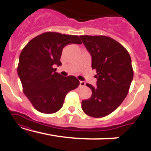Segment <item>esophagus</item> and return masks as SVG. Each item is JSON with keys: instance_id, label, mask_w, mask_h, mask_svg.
Wrapping results in <instances>:
<instances>
[{"instance_id": "34e87169", "label": "esophagus", "mask_w": 151, "mask_h": 151, "mask_svg": "<svg viewBox=\"0 0 151 151\" xmlns=\"http://www.w3.org/2000/svg\"><path fill=\"white\" fill-rule=\"evenodd\" d=\"M85 81H80V82H79V86H80V87H83V86H85Z\"/></svg>"}]
</instances>
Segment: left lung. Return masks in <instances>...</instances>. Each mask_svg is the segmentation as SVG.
Masks as SVG:
<instances>
[{"instance_id":"left-lung-1","label":"left lung","mask_w":151,"mask_h":151,"mask_svg":"<svg viewBox=\"0 0 151 151\" xmlns=\"http://www.w3.org/2000/svg\"><path fill=\"white\" fill-rule=\"evenodd\" d=\"M91 56V67L96 71V86L91 96L81 101V109L88 116L101 118L115 111L129 93L133 77L131 59L124 46L104 35H80Z\"/></svg>"}]
</instances>
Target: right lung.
<instances>
[{
    "label": "right lung",
    "mask_w": 151,
    "mask_h": 151,
    "mask_svg": "<svg viewBox=\"0 0 151 151\" xmlns=\"http://www.w3.org/2000/svg\"><path fill=\"white\" fill-rule=\"evenodd\" d=\"M68 44H81L77 35L46 32L27 43L19 58L18 74L22 90L36 110L53 114L63 106L67 93L79 85L74 76L56 72L62 50Z\"/></svg>",
    "instance_id": "obj_1"
}]
</instances>
